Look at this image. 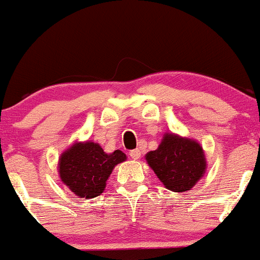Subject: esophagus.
I'll return each instance as SVG.
<instances>
[{"mask_svg": "<svg viewBox=\"0 0 260 260\" xmlns=\"http://www.w3.org/2000/svg\"><path fill=\"white\" fill-rule=\"evenodd\" d=\"M130 157L131 159H134V160H138V159H140V156H141V151L139 149H135V150H131L130 151Z\"/></svg>", "mask_w": 260, "mask_h": 260, "instance_id": "1", "label": "esophagus"}]
</instances>
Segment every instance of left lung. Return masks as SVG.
Returning a JSON list of instances; mask_svg holds the SVG:
<instances>
[{"label":"left lung","instance_id":"8db88e82","mask_svg":"<svg viewBox=\"0 0 260 260\" xmlns=\"http://www.w3.org/2000/svg\"><path fill=\"white\" fill-rule=\"evenodd\" d=\"M146 161L167 189L176 192L191 189L207 168L202 146L174 134H165L159 148L146 154Z\"/></svg>","mask_w":260,"mask_h":260}]
</instances>
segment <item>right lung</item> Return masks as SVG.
Masks as SVG:
<instances>
[{
  "instance_id": "obj_1",
  "label": "right lung",
  "mask_w": 260,
  "mask_h": 260,
  "mask_svg": "<svg viewBox=\"0 0 260 260\" xmlns=\"http://www.w3.org/2000/svg\"><path fill=\"white\" fill-rule=\"evenodd\" d=\"M120 150L104 152L99 144L77 143L63 152L58 162L60 178L80 198H96L104 191L115 165L125 161Z\"/></svg>"
}]
</instances>
